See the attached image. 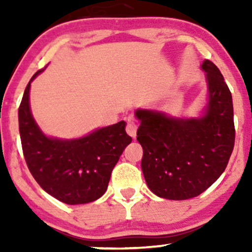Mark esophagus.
Listing matches in <instances>:
<instances>
[{
  "instance_id": "obj_1",
  "label": "esophagus",
  "mask_w": 252,
  "mask_h": 252,
  "mask_svg": "<svg viewBox=\"0 0 252 252\" xmlns=\"http://www.w3.org/2000/svg\"><path fill=\"white\" fill-rule=\"evenodd\" d=\"M137 129H138L137 124L131 122V121H130V122H128V124H126V134H128L129 136H131L132 138L136 137V134H137Z\"/></svg>"
}]
</instances>
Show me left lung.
Returning a JSON list of instances; mask_svg holds the SVG:
<instances>
[{
  "instance_id": "1",
  "label": "left lung",
  "mask_w": 252,
  "mask_h": 252,
  "mask_svg": "<svg viewBox=\"0 0 252 252\" xmlns=\"http://www.w3.org/2000/svg\"><path fill=\"white\" fill-rule=\"evenodd\" d=\"M209 103L200 118H173L137 110L141 167L149 189L160 198L186 200L206 190L226 168L235 146L232 96L219 68L202 63Z\"/></svg>"
}]
</instances>
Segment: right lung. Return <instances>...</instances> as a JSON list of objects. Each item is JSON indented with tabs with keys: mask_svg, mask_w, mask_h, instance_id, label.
<instances>
[{
	"mask_svg": "<svg viewBox=\"0 0 252 252\" xmlns=\"http://www.w3.org/2000/svg\"><path fill=\"white\" fill-rule=\"evenodd\" d=\"M31 82L19 108L20 137L28 169L43 190L65 204L97 200L105 193L115 164L131 142L126 122L97 129L76 140L47 137L32 116Z\"/></svg>",
	"mask_w": 252,
	"mask_h": 252,
	"instance_id": "add662e5",
	"label": "right lung"
}]
</instances>
